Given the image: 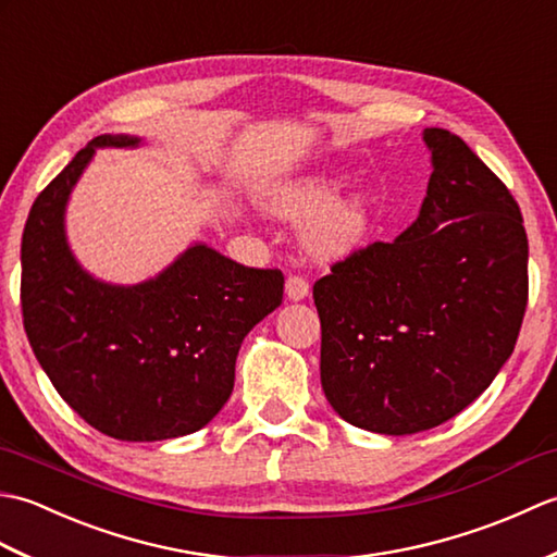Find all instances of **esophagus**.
Listing matches in <instances>:
<instances>
[{"instance_id": "obj_1", "label": "esophagus", "mask_w": 557, "mask_h": 557, "mask_svg": "<svg viewBox=\"0 0 557 557\" xmlns=\"http://www.w3.org/2000/svg\"><path fill=\"white\" fill-rule=\"evenodd\" d=\"M285 294H287L289 301H301V299L309 297V282L299 277V275H292L285 282Z\"/></svg>"}]
</instances>
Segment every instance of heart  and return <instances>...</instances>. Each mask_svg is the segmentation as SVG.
<instances>
[{
	"label": "heart",
	"instance_id": "obj_1",
	"mask_svg": "<svg viewBox=\"0 0 557 557\" xmlns=\"http://www.w3.org/2000/svg\"><path fill=\"white\" fill-rule=\"evenodd\" d=\"M347 176L339 172H318L280 184L270 191L265 208L287 222H309L304 246L313 258L333 263L351 256L369 239L373 227V203L366 194L345 191Z\"/></svg>",
	"mask_w": 557,
	"mask_h": 557
}]
</instances>
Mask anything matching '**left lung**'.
I'll list each match as a JSON object with an SVG mask.
<instances>
[{
  "label": "left lung",
  "mask_w": 557,
  "mask_h": 557,
  "mask_svg": "<svg viewBox=\"0 0 557 557\" xmlns=\"http://www.w3.org/2000/svg\"><path fill=\"white\" fill-rule=\"evenodd\" d=\"M423 144L433 172L419 218L313 285L330 407L383 435L467 409L510 359L529 294L512 194L459 136L423 128Z\"/></svg>",
  "instance_id": "8db88e82"
}]
</instances>
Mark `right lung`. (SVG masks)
<instances>
[{"label": "right lung", "mask_w": 557, "mask_h": 557, "mask_svg": "<svg viewBox=\"0 0 557 557\" xmlns=\"http://www.w3.org/2000/svg\"><path fill=\"white\" fill-rule=\"evenodd\" d=\"M102 134L35 198L21 242L23 327L54 389L116 441L188 435L218 417L244 337L282 304L280 270L239 265L208 244L138 285L83 268L66 239V206L98 148H138Z\"/></svg>", "instance_id": "right-lung-1"}]
</instances>
